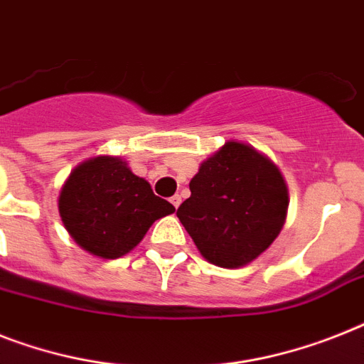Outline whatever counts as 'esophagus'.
Instances as JSON below:
<instances>
[{"label":"esophagus","mask_w":364,"mask_h":364,"mask_svg":"<svg viewBox=\"0 0 364 364\" xmlns=\"http://www.w3.org/2000/svg\"><path fill=\"white\" fill-rule=\"evenodd\" d=\"M170 202H172V205L173 208H179V205H181V196H179V194H176V196H172V200H170Z\"/></svg>","instance_id":"esophagus-1"}]
</instances>
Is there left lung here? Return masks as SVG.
Here are the masks:
<instances>
[{"label":"left lung","instance_id":"1","mask_svg":"<svg viewBox=\"0 0 364 364\" xmlns=\"http://www.w3.org/2000/svg\"><path fill=\"white\" fill-rule=\"evenodd\" d=\"M177 217L209 264L249 265L279 237L288 215V185L256 147L228 140L200 164Z\"/></svg>","mask_w":364,"mask_h":364}]
</instances>
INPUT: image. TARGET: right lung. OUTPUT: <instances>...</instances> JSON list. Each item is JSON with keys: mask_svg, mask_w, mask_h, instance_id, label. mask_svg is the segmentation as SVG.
<instances>
[{"mask_svg": "<svg viewBox=\"0 0 364 364\" xmlns=\"http://www.w3.org/2000/svg\"><path fill=\"white\" fill-rule=\"evenodd\" d=\"M58 208L70 237L105 259L131 252L155 220L176 211L115 155L80 162L59 191Z\"/></svg>", "mask_w": 364, "mask_h": 364, "instance_id": "obj_1", "label": "right lung"}]
</instances>
